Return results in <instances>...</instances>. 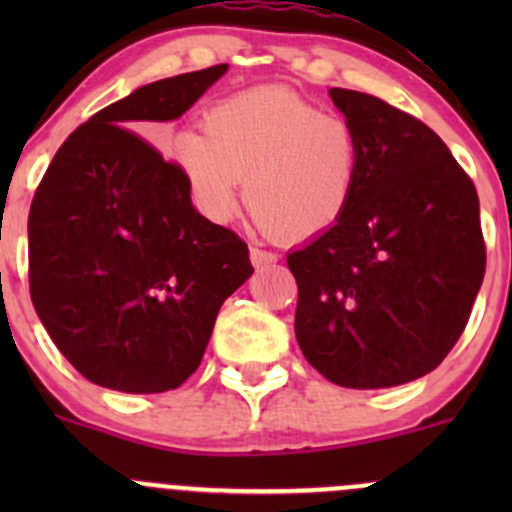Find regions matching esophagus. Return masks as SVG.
I'll return each instance as SVG.
<instances>
[{
	"mask_svg": "<svg viewBox=\"0 0 512 512\" xmlns=\"http://www.w3.org/2000/svg\"><path fill=\"white\" fill-rule=\"evenodd\" d=\"M250 260L252 265L260 267V265H270V262H275L277 255H272V252L267 250H260V247H250Z\"/></svg>",
	"mask_w": 512,
	"mask_h": 512,
	"instance_id": "esophagus-1",
	"label": "esophagus"
}]
</instances>
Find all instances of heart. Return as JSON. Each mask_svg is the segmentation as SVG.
Masks as SVG:
<instances>
[{
    "instance_id": "obj_1",
    "label": "heart",
    "mask_w": 512,
    "mask_h": 512,
    "mask_svg": "<svg viewBox=\"0 0 512 512\" xmlns=\"http://www.w3.org/2000/svg\"><path fill=\"white\" fill-rule=\"evenodd\" d=\"M168 156L210 220H230L245 180L255 220L280 240H307L347 213L359 178V136L342 113H324L289 91L220 101L205 131L183 128Z\"/></svg>"
}]
</instances>
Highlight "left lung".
<instances>
[{
    "label": "left lung",
    "instance_id": "8db88e82",
    "mask_svg": "<svg viewBox=\"0 0 512 512\" xmlns=\"http://www.w3.org/2000/svg\"><path fill=\"white\" fill-rule=\"evenodd\" d=\"M359 136V178L337 225L287 255L304 359L344 389H386L456 347L485 275L478 193L411 113L332 89Z\"/></svg>",
    "mask_w": 512,
    "mask_h": 512
}]
</instances>
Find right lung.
<instances>
[{"mask_svg": "<svg viewBox=\"0 0 512 512\" xmlns=\"http://www.w3.org/2000/svg\"><path fill=\"white\" fill-rule=\"evenodd\" d=\"M227 64L141 86L81 123L29 210V292L79 374L126 394L178 389L220 307L252 275L245 240L193 208L173 160L131 131L183 116Z\"/></svg>", "mask_w": 512, "mask_h": 512, "instance_id": "right-lung-1", "label": "right lung"}]
</instances>
